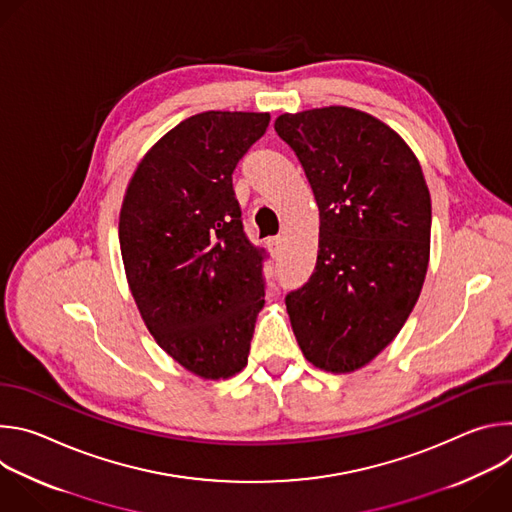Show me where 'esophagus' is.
<instances>
[{"mask_svg": "<svg viewBox=\"0 0 512 512\" xmlns=\"http://www.w3.org/2000/svg\"><path fill=\"white\" fill-rule=\"evenodd\" d=\"M281 243H283V237H281V235H277V237H271V239H267V245H269V249H271L273 253H277V249L281 247Z\"/></svg>", "mask_w": 512, "mask_h": 512, "instance_id": "34e87169", "label": "esophagus"}]
</instances>
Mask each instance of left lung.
I'll use <instances>...</instances> for the list:
<instances>
[{
  "mask_svg": "<svg viewBox=\"0 0 512 512\" xmlns=\"http://www.w3.org/2000/svg\"><path fill=\"white\" fill-rule=\"evenodd\" d=\"M275 131L298 156L320 210L314 273L285 296L291 328L312 364L350 373L399 334L419 298L429 190L409 145L369 113H285Z\"/></svg>",
  "mask_w": 512,
  "mask_h": 512,
  "instance_id": "obj_1",
  "label": "left lung"
}]
</instances>
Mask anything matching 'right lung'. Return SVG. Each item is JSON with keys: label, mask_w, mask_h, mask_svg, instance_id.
Masks as SVG:
<instances>
[{"label": "right lung", "mask_w": 512, "mask_h": 512, "mask_svg": "<svg viewBox=\"0 0 512 512\" xmlns=\"http://www.w3.org/2000/svg\"><path fill=\"white\" fill-rule=\"evenodd\" d=\"M269 113L206 111L139 162L119 216L121 257L156 342L204 379L239 373L265 304L267 253L249 241L233 172Z\"/></svg>", "instance_id": "1"}]
</instances>
